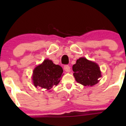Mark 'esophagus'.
I'll list each match as a JSON object with an SVG mask.
<instances>
[{"label":"esophagus","instance_id":"esophagus-1","mask_svg":"<svg viewBox=\"0 0 126 126\" xmlns=\"http://www.w3.org/2000/svg\"><path fill=\"white\" fill-rule=\"evenodd\" d=\"M64 71H66V72H70L71 69L70 66L69 65H64Z\"/></svg>","mask_w":126,"mask_h":126}]
</instances>
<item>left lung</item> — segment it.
<instances>
[{"label": "left lung", "mask_w": 126, "mask_h": 126, "mask_svg": "<svg viewBox=\"0 0 126 126\" xmlns=\"http://www.w3.org/2000/svg\"><path fill=\"white\" fill-rule=\"evenodd\" d=\"M74 76L78 83L84 86H93L101 77L99 66L85 58H80L72 66Z\"/></svg>", "instance_id": "obj_1"}]
</instances>
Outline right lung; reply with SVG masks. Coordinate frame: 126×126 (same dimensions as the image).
Wrapping results in <instances>:
<instances>
[{"label":"right lung","instance_id":"add662e5","mask_svg":"<svg viewBox=\"0 0 126 126\" xmlns=\"http://www.w3.org/2000/svg\"><path fill=\"white\" fill-rule=\"evenodd\" d=\"M63 72L60 66L54 64L50 60H45L33 70L32 79L34 85L46 90H50L53 86L58 84Z\"/></svg>","mask_w":126,"mask_h":126}]
</instances>
